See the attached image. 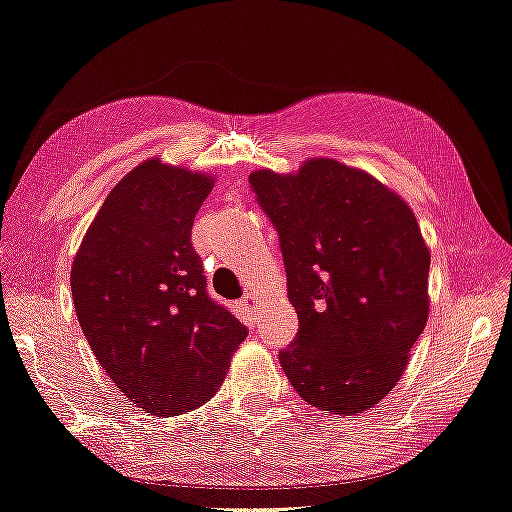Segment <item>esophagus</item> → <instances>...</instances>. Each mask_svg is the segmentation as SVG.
Masks as SVG:
<instances>
[{
	"label": "esophagus",
	"mask_w": 512,
	"mask_h": 512,
	"mask_svg": "<svg viewBox=\"0 0 512 512\" xmlns=\"http://www.w3.org/2000/svg\"><path fill=\"white\" fill-rule=\"evenodd\" d=\"M257 305H259V299H257L255 294H246V296H243V299H241V310L248 312V315H255Z\"/></svg>",
	"instance_id": "34e87169"
}]
</instances>
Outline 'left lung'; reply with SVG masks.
Listing matches in <instances>:
<instances>
[{
    "label": "left lung",
    "instance_id": "8db88e82",
    "mask_svg": "<svg viewBox=\"0 0 512 512\" xmlns=\"http://www.w3.org/2000/svg\"><path fill=\"white\" fill-rule=\"evenodd\" d=\"M248 181L278 232L299 315L282 370L312 407L363 414L402 377L427 322L430 250L416 216L384 183L331 158Z\"/></svg>",
    "mask_w": 512,
    "mask_h": 512
}]
</instances>
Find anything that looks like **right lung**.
Here are the masks:
<instances>
[{
  "mask_svg": "<svg viewBox=\"0 0 512 512\" xmlns=\"http://www.w3.org/2000/svg\"><path fill=\"white\" fill-rule=\"evenodd\" d=\"M213 179L158 158L112 188L82 239L71 292L101 368L151 416L202 407L248 329L207 292L190 243Z\"/></svg>",
  "mask_w": 512,
  "mask_h": 512,
  "instance_id": "1",
  "label": "right lung"
}]
</instances>
